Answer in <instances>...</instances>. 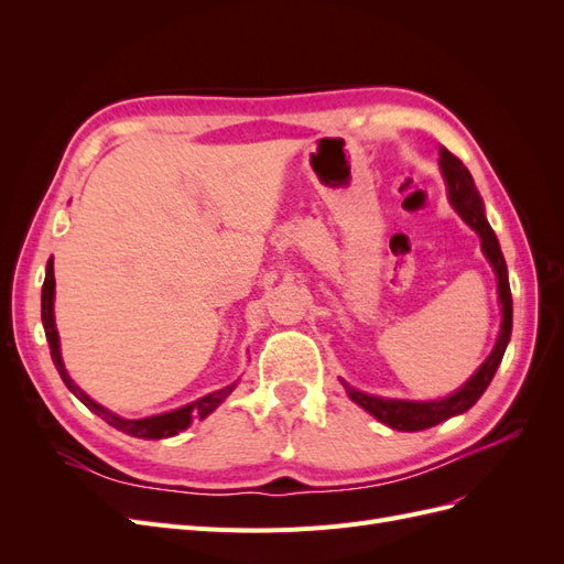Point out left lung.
<instances>
[{
	"instance_id": "left-lung-1",
	"label": "left lung",
	"mask_w": 564,
	"mask_h": 564,
	"mask_svg": "<svg viewBox=\"0 0 564 564\" xmlns=\"http://www.w3.org/2000/svg\"><path fill=\"white\" fill-rule=\"evenodd\" d=\"M440 169H442V176H445V181H447L452 207L460 214V218H464L477 235H480L482 251L489 259L494 272H497L503 322H501L497 346H494V350L485 360V365L473 373L470 381L464 388L456 390L454 395H449L445 400L404 402V400L373 398V395H367V392H362V390H355L346 381H340V383H344V388L348 390V395H350L352 402H357L362 409H367L371 416H377L381 423L390 425V429L404 431V433H416V431L433 429V425H437L442 421L468 412V409L477 400H480V395L491 383L494 373H497V369L501 365V357H503L506 346H508L510 329H513V299H510L508 270H506V261H503V253H501L497 235H494V230L489 228L487 218H485L482 197H480V193H477L473 176H470L468 169L464 166V162H460L456 155H452V152L445 145H440Z\"/></svg>"
}]
</instances>
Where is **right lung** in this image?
Returning <instances> with one entry per match:
<instances>
[{
    "mask_svg": "<svg viewBox=\"0 0 564 564\" xmlns=\"http://www.w3.org/2000/svg\"><path fill=\"white\" fill-rule=\"evenodd\" d=\"M54 286H56V280H54V259H48V263H46V278H44V286H42V322H44V332H46V340H48V348H51V360H54L63 383L70 388L73 395L82 404H87L94 414H98L106 423H110L112 429L122 431V433H127L131 437H141V440L172 437V435H178L181 431H185L187 425H191V421L207 419L214 412V409L220 402H224L230 395V392L235 390V383L226 386V388L212 392V395H204V398L195 400L193 404L181 406V409H176V412L160 414V416H148V419L131 421V419H119V416L110 414L108 409L96 404L89 395H84V392L79 390V386L73 383V379L67 377V371L63 367L61 350H58V332H56V322H54Z\"/></svg>",
    "mask_w": 564,
    "mask_h": 564,
    "instance_id": "1",
    "label": "right lung"
}]
</instances>
